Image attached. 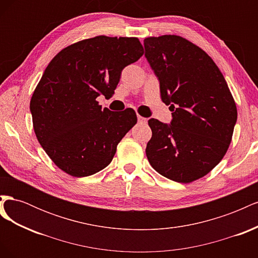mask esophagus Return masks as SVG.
I'll return each instance as SVG.
<instances>
[{
	"label": "esophagus",
	"instance_id": "obj_1",
	"mask_svg": "<svg viewBox=\"0 0 258 258\" xmlns=\"http://www.w3.org/2000/svg\"><path fill=\"white\" fill-rule=\"evenodd\" d=\"M138 121H139L140 123H146V122H147V119L145 118V117H142V116L138 115Z\"/></svg>",
	"mask_w": 258,
	"mask_h": 258
}]
</instances>
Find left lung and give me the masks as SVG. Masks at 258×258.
Here are the masks:
<instances>
[{"label":"left lung","mask_w":258,"mask_h":258,"mask_svg":"<svg viewBox=\"0 0 258 258\" xmlns=\"http://www.w3.org/2000/svg\"><path fill=\"white\" fill-rule=\"evenodd\" d=\"M145 58L158 79L170 123L151 118V166L177 183H190L218 165L231 142L237 107L222 72L208 54L176 35L147 37Z\"/></svg>","instance_id":"1"}]
</instances>
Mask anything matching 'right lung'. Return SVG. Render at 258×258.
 <instances>
[{
  "label": "right lung",
  "mask_w": 258,
  "mask_h": 258,
  "mask_svg": "<svg viewBox=\"0 0 258 258\" xmlns=\"http://www.w3.org/2000/svg\"><path fill=\"white\" fill-rule=\"evenodd\" d=\"M142 54L137 37L100 35L68 46L45 69L30 112L38 142L68 174L84 177L107 167L137 123L132 108L102 110L97 98H110L122 70Z\"/></svg>",
  "instance_id": "right-lung-1"
}]
</instances>
